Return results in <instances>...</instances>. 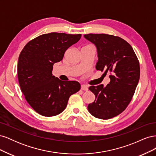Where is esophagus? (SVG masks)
Instances as JSON below:
<instances>
[{
	"mask_svg": "<svg viewBox=\"0 0 156 156\" xmlns=\"http://www.w3.org/2000/svg\"><path fill=\"white\" fill-rule=\"evenodd\" d=\"M81 88L83 90H88V87L87 85H85V84H82Z\"/></svg>",
	"mask_w": 156,
	"mask_h": 156,
	"instance_id": "esophagus-1",
	"label": "esophagus"
}]
</instances>
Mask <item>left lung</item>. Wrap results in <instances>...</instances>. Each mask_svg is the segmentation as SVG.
<instances>
[{
  "instance_id": "obj_1",
  "label": "left lung",
  "mask_w": 156,
  "mask_h": 156,
  "mask_svg": "<svg viewBox=\"0 0 156 156\" xmlns=\"http://www.w3.org/2000/svg\"><path fill=\"white\" fill-rule=\"evenodd\" d=\"M84 37L96 48V69L111 74L107 85L89 87L95 100L88 110L98 119H109L123 112L131 100L140 78L139 60L129 44L120 37L105 34Z\"/></svg>"
}]
</instances>
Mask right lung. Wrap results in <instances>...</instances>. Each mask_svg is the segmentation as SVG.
<instances>
[{"label":"right lung","mask_w":156,"mask_h":156,"mask_svg":"<svg viewBox=\"0 0 156 156\" xmlns=\"http://www.w3.org/2000/svg\"><path fill=\"white\" fill-rule=\"evenodd\" d=\"M81 34L51 32L29 41L19 56V83L26 100L40 115L53 116L62 112L69 98L78 92L77 81H62L52 75L53 64L62 60L66 51Z\"/></svg>","instance_id":"right-lung-1"}]
</instances>
